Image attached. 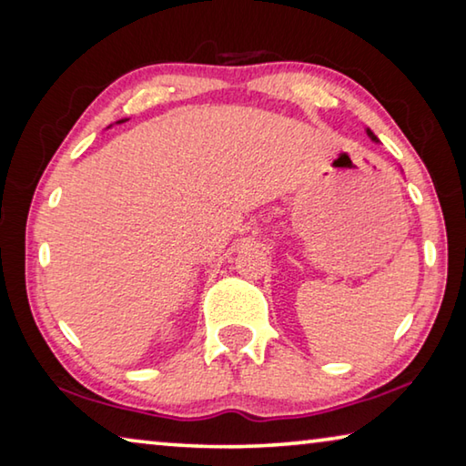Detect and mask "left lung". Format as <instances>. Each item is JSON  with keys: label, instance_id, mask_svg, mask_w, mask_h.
Here are the masks:
<instances>
[{"label": "left lung", "instance_id": "left-lung-1", "mask_svg": "<svg viewBox=\"0 0 466 466\" xmlns=\"http://www.w3.org/2000/svg\"><path fill=\"white\" fill-rule=\"evenodd\" d=\"M367 136L371 137V142H378V136H375V133H373L371 129H367Z\"/></svg>", "mask_w": 466, "mask_h": 466}]
</instances>
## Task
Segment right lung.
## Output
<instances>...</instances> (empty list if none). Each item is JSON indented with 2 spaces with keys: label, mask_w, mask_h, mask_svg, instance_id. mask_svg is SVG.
<instances>
[{
  "label": "right lung",
  "mask_w": 466,
  "mask_h": 466,
  "mask_svg": "<svg viewBox=\"0 0 466 466\" xmlns=\"http://www.w3.org/2000/svg\"><path fill=\"white\" fill-rule=\"evenodd\" d=\"M127 120H129V118H120V120H116V125H120V123H127ZM112 127V125H110ZM110 127H107V129H110Z\"/></svg>",
  "instance_id": "obj_1"
}]
</instances>
